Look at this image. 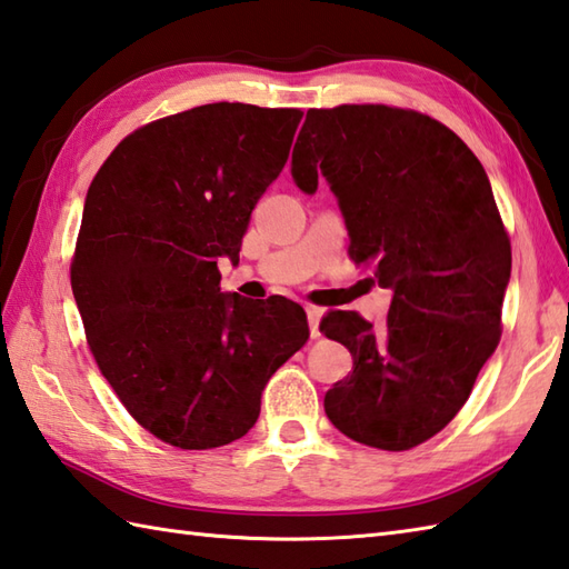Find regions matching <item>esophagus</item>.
Listing matches in <instances>:
<instances>
[{"instance_id": "obj_1", "label": "esophagus", "mask_w": 569, "mask_h": 569, "mask_svg": "<svg viewBox=\"0 0 569 569\" xmlns=\"http://www.w3.org/2000/svg\"><path fill=\"white\" fill-rule=\"evenodd\" d=\"M321 315H323V309H319V307H307V321H309V329H311V336H319V321H321Z\"/></svg>"}]
</instances>
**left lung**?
Wrapping results in <instances>:
<instances>
[{"label": "left lung", "mask_w": 569, "mask_h": 569, "mask_svg": "<svg viewBox=\"0 0 569 569\" xmlns=\"http://www.w3.org/2000/svg\"><path fill=\"white\" fill-rule=\"evenodd\" d=\"M327 177L349 258L392 289L380 329L329 311L319 331L353 370L323 410L353 442L405 451L442 432L501 341L511 240L471 149L430 114L388 106L309 110L292 152L307 193Z\"/></svg>", "instance_id": "8db88e82"}]
</instances>
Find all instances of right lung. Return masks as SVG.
<instances>
[{
  "label": "right lung",
  "mask_w": 569,
  "mask_h": 569,
  "mask_svg": "<svg viewBox=\"0 0 569 569\" xmlns=\"http://www.w3.org/2000/svg\"><path fill=\"white\" fill-rule=\"evenodd\" d=\"M295 108L211 102L139 127L92 179L71 262L90 353L161 442L213 449L252 430L272 373L309 339L284 297L220 292L250 213L280 177Z\"/></svg>",
  "instance_id": "right-lung-1"
}]
</instances>
